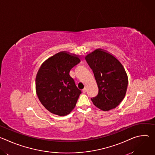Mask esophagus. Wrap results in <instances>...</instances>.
Here are the masks:
<instances>
[{
	"label": "esophagus",
	"instance_id": "1",
	"mask_svg": "<svg viewBox=\"0 0 155 155\" xmlns=\"http://www.w3.org/2000/svg\"><path fill=\"white\" fill-rule=\"evenodd\" d=\"M82 91H83V93H85L86 92V87L83 88V89L82 90Z\"/></svg>",
	"mask_w": 155,
	"mask_h": 155
}]
</instances>
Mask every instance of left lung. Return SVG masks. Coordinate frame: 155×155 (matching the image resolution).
<instances>
[{
    "label": "left lung",
    "mask_w": 155,
    "mask_h": 155,
    "mask_svg": "<svg viewBox=\"0 0 155 155\" xmlns=\"http://www.w3.org/2000/svg\"><path fill=\"white\" fill-rule=\"evenodd\" d=\"M85 59L93 71L99 93L91 98L93 104L102 111L116 108L125 97L128 77L120 61L112 54L98 48Z\"/></svg>",
    "instance_id": "1"
}]
</instances>
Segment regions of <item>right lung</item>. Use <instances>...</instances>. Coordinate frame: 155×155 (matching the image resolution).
Wrapping results in <instances>:
<instances>
[{
  "label": "right lung",
  "instance_id": "1",
  "mask_svg": "<svg viewBox=\"0 0 155 155\" xmlns=\"http://www.w3.org/2000/svg\"><path fill=\"white\" fill-rule=\"evenodd\" d=\"M80 58L63 51L48 58L40 67L35 78L36 94L50 112L65 116L75 108L81 91L69 72L80 62Z\"/></svg>",
  "mask_w": 155,
  "mask_h": 155
}]
</instances>
